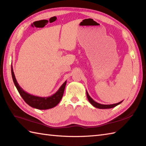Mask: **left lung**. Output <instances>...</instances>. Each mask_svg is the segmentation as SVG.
<instances>
[{
  "label": "left lung",
  "instance_id": "1",
  "mask_svg": "<svg viewBox=\"0 0 146 146\" xmlns=\"http://www.w3.org/2000/svg\"><path fill=\"white\" fill-rule=\"evenodd\" d=\"M86 96H87L88 100L89 101L90 103L92 104V105H93L94 107H95V108H98V109H111V108L115 107V106L120 104V103H121L122 102H123V101H121L119 102H118V103L113 104H101L98 103V102H97L96 101H94L92 99V98L90 96L87 91H86Z\"/></svg>",
  "mask_w": 146,
  "mask_h": 146
}]
</instances>
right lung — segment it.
Here are the masks:
<instances>
[{
  "instance_id": "1",
  "label": "right lung",
  "mask_w": 146,
  "mask_h": 146,
  "mask_svg": "<svg viewBox=\"0 0 146 146\" xmlns=\"http://www.w3.org/2000/svg\"><path fill=\"white\" fill-rule=\"evenodd\" d=\"M11 71L14 84L17 87L19 94H20L24 101L31 107L40 110L49 109L57 106L62 99L66 85V81H65V82L61 86V87L59 88L58 91L53 94V95L48 97H40L33 95V94L26 92L19 85L15 78L12 65L11 66Z\"/></svg>"
}]
</instances>
